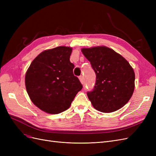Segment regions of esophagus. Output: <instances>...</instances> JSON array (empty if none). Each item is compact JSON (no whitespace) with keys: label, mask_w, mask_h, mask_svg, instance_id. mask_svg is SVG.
<instances>
[{"label":"esophagus","mask_w":156,"mask_h":156,"mask_svg":"<svg viewBox=\"0 0 156 156\" xmlns=\"http://www.w3.org/2000/svg\"><path fill=\"white\" fill-rule=\"evenodd\" d=\"M79 80H80V81H81V83L82 84H83V83H84V77L83 76V75H81V76H80V77H79Z\"/></svg>","instance_id":"34e87169"}]
</instances>
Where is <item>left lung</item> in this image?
<instances>
[{
	"label": "left lung",
	"mask_w": 156,
	"mask_h": 156,
	"mask_svg": "<svg viewBox=\"0 0 156 156\" xmlns=\"http://www.w3.org/2000/svg\"><path fill=\"white\" fill-rule=\"evenodd\" d=\"M81 51L96 75L93 90L87 92L93 107L106 113L124 107L135 88V72L129 63L105 46L83 48Z\"/></svg>",
	"instance_id": "left-lung-1"
}]
</instances>
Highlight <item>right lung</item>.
<instances>
[{"mask_svg":"<svg viewBox=\"0 0 156 156\" xmlns=\"http://www.w3.org/2000/svg\"><path fill=\"white\" fill-rule=\"evenodd\" d=\"M72 48L60 46L45 50L30 64L25 86L32 103L49 114H58L70 107L83 88L73 73L69 57Z\"/></svg>","mask_w":156,"mask_h":156,"instance_id":"add662e5","label":"right lung"}]
</instances>
